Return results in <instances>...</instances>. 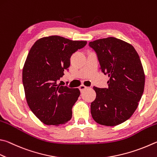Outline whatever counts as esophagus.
<instances>
[{
  "label": "esophagus",
  "mask_w": 157,
  "mask_h": 157,
  "mask_svg": "<svg viewBox=\"0 0 157 157\" xmlns=\"http://www.w3.org/2000/svg\"><path fill=\"white\" fill-rule=\"evenodd\" d=\"M86 88H87V87L85 86L84 85H81V86L79 87V90L81 91V92H83V91H84L85 89H86Z\"/></svg>",
  "instance_id": "esophagus-1"
}]
</instances>
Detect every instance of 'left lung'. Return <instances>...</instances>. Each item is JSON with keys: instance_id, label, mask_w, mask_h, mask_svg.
<instances>
[{"instance_id": "8db88e82", "label": "left lung", "mask_w": 157, "mask_h": 157, "mask_svg": "<svg viewBox=\"0 0 157 157\" xmlns=\"http://www.w3.org/2000/svg\"><path fill=\"white\" fill-rule=\"evenodd\" d=\"M100 69L110 78L108 88L93 87L96 98L90 104L97 123L114 126L128 120L143 95L145 75L137 52L132 45L114 37L90 42Z\"/></svg>"}]
</instances>
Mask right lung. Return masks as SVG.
Returning a JSON list of instances; mask_svg holds the SVG:
<instances>
[{
	"label": "right lung",
	"mask_w": 157,
	"mask_h": 157,
	"mask_svg": "<svg viewBox=\"0 0 157 157\" xmlns=\"http://www.w3.org/2000/svg\"><path fill=\"white\" fill-rule=\"evenodd\" d=\"M86 43L51 36L38 40L31 48L22 69V84L28 106L44 124L59 126L72 117L80 91L59 86L57 81L69 70L72 54Z\"/></svg>",
	"instance_id": "add662e5"
}]
</instances>
